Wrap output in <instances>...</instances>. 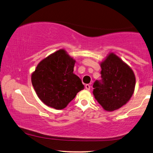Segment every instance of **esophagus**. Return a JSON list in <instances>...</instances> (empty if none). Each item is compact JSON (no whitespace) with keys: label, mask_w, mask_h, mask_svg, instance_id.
Masks as SVG:
<instances>
[{"label":"esophagus","mask_w":153,"mask_h":153,"mask_svg":"<svg viewBox=\"0 0 153 153\" xmlns=\"http://www.w3.org/2000/svg\"><path fill=\"white\" fill-rule=\"evenodd\" d=\"M90 88H91V86H90L89 85H85V89H87V90H88V91H89Z\"/></svg>","instance_id":"34e87169"}]
</instances>
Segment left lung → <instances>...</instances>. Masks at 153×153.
<instances>
[{"instance_id": "obj_1", "label": "left lung", "mask_w": 153, "mask_h": 153, "mask_svg": "<svg viewBox=\"0 0 153 153\" xmlns=\"http://www.w3.org/2000/svg\"><path fill=\"white\" fill-rule=\"evenodd\" d=\"M101 79L94 83L93 94L105 110L112 111L126 105L134 91L136 79L128 64L114 53L100 63Z\"/></svg>"}]
</instances>
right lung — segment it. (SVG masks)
<instances>
[{
  "label": "right lung",
  "instance_id": "right-lung-1",
  "mask_svg": "<svg viewBox=\"0 0 153 153\" xmlns=\"http://www.w3.org/2000/svg\"><path fill=\"white\" fill-rule=\"evenodd\" d=\"M76 61L64 49L41 61L32 74V84L36 95L44 104L62 109L76 97L84 85L74 74Z\"/></svg>",
  "mask_w": 153,
  "mask_h": 153
}]
</instances>
